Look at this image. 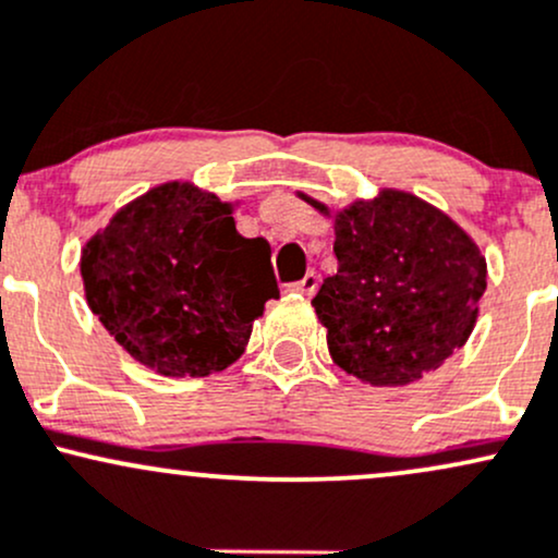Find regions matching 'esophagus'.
Instances as JSON below:
<instances>
[{"label":"esophagus","instance_id":"esophagus-1","mask_svg":"<svg viewBox=\"0 0 558 558\" xmlns=\"http://www.w3.org/2000/svg\"><path fill=\"white\" fill-rule=\"evenodd\" d=\"M316 287H318V274L308 271L303 279L292 284V292H300V295H313V292H316Z\"/></svg>","mask_w":558,"mask_h":558}]
</instances>
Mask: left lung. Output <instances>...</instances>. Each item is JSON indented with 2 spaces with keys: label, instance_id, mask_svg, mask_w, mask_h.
<instances>
[{
  "label": "left lung",
  "instance_id": "1",
  "mask_svg": "<svg viewBox=\"0 0 558 558\" xmlns=\"http://www.w3.org/2000/svg\"><path fill=\"white\" fill-rule=\"evenodd\" d=\"M337 274L311 300L329 355L363 385L403 387L464 348L480 316L487 263L448 213L403 190L329 210Z\"/></svg>",
  "mask_w": 558,
  "mask_h": 558
}]
</instances>
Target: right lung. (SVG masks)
<instances>
[{
  "instance_id": "obj_1",
  "label": "right lung",
  "mask_w": 558,
  "mask_h": 558,
  "mask_svg": "<svg viewBox=\"0 0 558 558\" xmlns=\"http://www.w3.org/2000/svg\"><path fill=\"white\" fill-rule=\"evenodd\" d=\"M234 205L166 181L123 205L81 250L86 303L134 361L162 377H208L250 342L279 298L271 247L245 240Z\"/></svg>"
}]
</instances>
